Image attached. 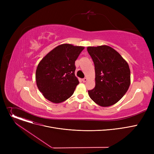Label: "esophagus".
<instances>
[{"label":"esophagus","mask_w":154,"mask_h":154,"mask_svg":"<svg viewBox=\"0 0 154 154\" xmlns=\"http://www.w3.org/2000/svg\"><path fill=\"white\" fill-rule=\"evenodd\" d=\"M87 78H84L83 79H82V81L84 82H87Z\"/></svg>","instance_id":"esophagus-1"}]
</instances>
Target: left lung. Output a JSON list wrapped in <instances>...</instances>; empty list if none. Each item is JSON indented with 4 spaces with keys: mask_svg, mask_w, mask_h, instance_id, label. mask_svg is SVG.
<instances>
[{
    "mask_svg": "<svg viewBox=\"0 0 154 154\" xmlns=\"http://www.w3.org/2000/svg\"><path fill=\"white\" fill-rule=\"evenodd\" d=\"M95 66V86L88 91L91 99L102 107H109L122 98L131 84L128 64L108 45L88 47Z\"/></svg>",
    "mask_w": 154,
    "mask_h": 154,
    "instance_id": "1",
    "label": "left lung"
}]
</instances>
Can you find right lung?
<instances>
[{
    "mask_svg": "<svg viewBox=\"0 0 154 154\" xmlns=\"http://www.w3.org/2000/svg\"><path fill=\"white\" fill-rule=\"evenodd\" d=\"M84 49L82 46L61 44L39 62L35 73L36 83L45 99L58 103L74 94L79 83L75 75V61Z\"/></svg>",
    "mask_w": 154,
    "mask_h": 154,
    "instance_id": "obj_1",
    "label": "right lung"
}]
</instances>
